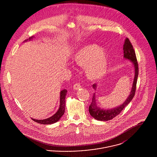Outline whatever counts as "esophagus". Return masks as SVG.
<instances>
[{
	"label": "esophagus",
	"mask_w": 157,
	"mask_h": 157,
	"mask_svg": "<svg viewBox=\"0 0 157 157\" xmlns=\"http://www.w3.org/2000/svg\"><path fill=\"white\" fill-rule=\"evenodd\" d=\"M81 85L79 83H76L74 84V90H78L81 89Z\"/></svg>",
	"instance_id": "1"
}]
</instances>
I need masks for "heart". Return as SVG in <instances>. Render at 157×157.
Returning <instances> with one entry per match:
<instances>
[{"mask_svg":"<svg viewBox=\"0 0 157 157\" xmlns=\"http://www.w3.org/2000/svg\"><path fill=\"white\" fill-rule=\"evenodd\" d=\"M72 59L76 65L85 67L86 75L91 81L101 79L106 74L109 62L108 53L94 44L85 45L78 49Z\"/></svg>","mask_w":157,"mask_h":157,"instance_id":"obj_1","label":"heart"}]
</instances>
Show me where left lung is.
Returning a JSON list of instances; mask_svg holds the SVG:
<instances>
[{"instance_id":"obj_1","label":"left lung","mask_w":157,"mask_h":157,"mask_svg":"<svg viewBox=\"0 0 157 157\" xmlns=\"http://www.w3.org/2000/svg\"><path fill=\"white\" fill-rule=\"evenodd\" d=\"M123 50H124V58L125 59L129 60L133 64L134 67V78L133 81V83L132 86V88L131 90L130 94L127 98L125 102L120 105L119 106L115 107L111 109H102L98 106L96 99V94H94L92 102L89 107V112L90 115L95 120L101 121H109L112 120L115 118L116 116L119 115L121 112L130 103L133 98L134 97L135 90H136V85L138 76V65L137 62V60L136 58V55L133 46L130 42L128 38L125 39L124 44L123 45ZM97 84L94 83L92 85L93 89L95 90L97 88Z\"/></svg>"}]
</instances>
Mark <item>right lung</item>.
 <instances>
[{
    "instance_id": "add662e5",
    "label": "right lung",
    "mask_w": 157,
    "mask_h": 157,
    "mask_svg": "<svg viewBox=\"0 0 157 157\" xmlns=\"http://www.w3.org/2000/svg\"><path fill=\"white\" fill-rule=\"evenodd\" d=\"M34 37L33 36L29 37L28 39L25 40L23 42H27L28 40H31ZM67 93V90H63L60 92V104L59 108L58 110V111L56 112L52 117L44 119V120H35L33 118H32V120H33L35 122H36L39 124H44V125H48V124H52L53 123H55L58 122L62 116L64 114L65 111V97Z\"/></svg>"
}]
</instances>
